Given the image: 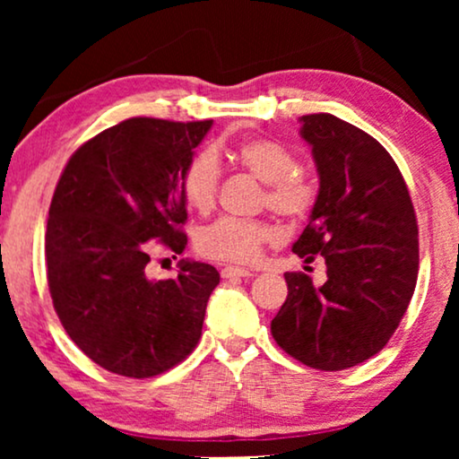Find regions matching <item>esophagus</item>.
Listing matches in <instances>:
<instances>
[{"instance_id":"esophagus-1","label":"esophagus","mask_w":459,"mask_h":459,"mask_svg":"<svg viewBox=\"0 0 459 459\" xmlns=\"http://www.w3.org/2000/svg\"><path fill=\"white\" fill-rule=\"evenodd\" d=\"M248 275H253L248 272V269L244 267H234V265H225L221 269V278L225 280H236V278H248Z\"/></svg>"}]
</instances>
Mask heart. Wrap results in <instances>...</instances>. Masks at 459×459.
Returning a JSON list of instances; mask_svg holds the SVG:
<instances>
[{
	"instance_id": "1",
	"label": "heart",
	"mask_w": 459,
	"mask_h": 459,
	"mask_svg": "<svg viewBox=\"0 0 459 459\" xmlns=\"http://www.w3.org/2000/svg\"><path fill=\"white\" fill-rule=\"evenodd\" d=\"M231 162L265 184L263 203L275 215L299 221L311 211L316 190L299 171V160L284 143L250 137L230 148ZM219 187L217 156L204 150L194 154L179 175V194L196 212H209L215 204ZM273 240L272 225L256 219L223 217L198 231L196 248L200 255L215 261L250 263Z\"/></svg>"
}]
</instances>
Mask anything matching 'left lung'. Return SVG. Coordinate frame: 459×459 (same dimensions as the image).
<instances>
[{
  "instance_id": "obj_1",
  "label": "left lung",
  "mask_w": 459,
  "mask_h": 459,
  "mask_svg": "<svg viewBox=\"0 0 459 459\" xmlns=\"http://www.w3.org/2000/svg\"><path fill=\"white\" fill-rule=\"evenodd\" d=\"M299 121L319 190L292 253L305 263L324 256L328 280L313 286L307 273H286L272 334L305 366L338 372L378 353L405 316L418 223L403 175L372 135L328 112Z\"/></svg>"
}]
</instances>
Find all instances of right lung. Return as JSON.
Segmentation results:
<instances>
[{
    "label": "right lung",
    "instance_id": "obj_1",
    "mask_svg": "<svg viewBox=\"0 0 459 459\" xmlns=\"http://www.w3.org/2000/svg\"><path fill=\"white\" fill-rule=\"evenodd\" d=\"M212 121L135 117L85 142L56 186L46 231L48 284L71 341L112 374L150 378L196 347L219 272L181 259L150 280L159 240L184 253L179 175Z\"/></svg>",
    "mask_w": 459,
    "mask_h": 459
}]
</instances>
